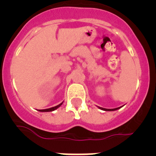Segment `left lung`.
<instances>
[{
    "instance_id": "8db88e82",
    "label": "left lung",
    "mask_w": 156,
    "mask_h": 156,
    "mask_svg": "<svg viewBox=\"0 0 156 156\" xmlns=\"http://www.w3.org/2000/svg\"><path fill=\"white\" fill-rule=\"evenodd\" d=\"M121 107H122V106H121ZM121 107H118V108H101V107H98V108L101 110H104V111H115V110L119 109Z\"/></svg>"
}]
</instances>
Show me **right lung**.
I'll return each mask as SVG.
<instances>
[{"mask_svg": "<svg viewBox=\"0 0 156 156\" xmlns=\"http://www.w3.org/2000/svg\"><path fill=\"white\" fill-rule=\"evenodd\" d=\"M62 103H63V101L62 103H60V104H59V105H58L55 106V107H52V108H46V109H40V110H38V111H39V112H52V111H55V110L57 109L58 108H59V107H60V106H61L62 105Z\"/></svg>", "mask_w": 156, "mask_h": 156, "instance_id": "1", "label": "right lung"}]
</instances>
